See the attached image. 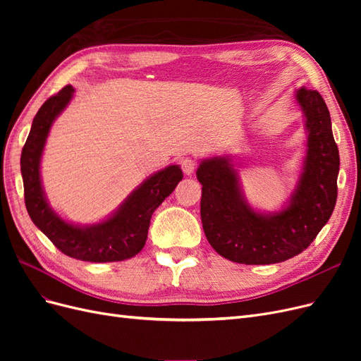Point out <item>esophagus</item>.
I'll use <instances>...</instances> for the list:
<instances>
[{
  "instance_id": "1",
  "label": "esophagus",
  "mask_w": 361,
  "mask_h": 361,
  "mask_svg": "<svg viewBox=\"0 0 361 361\" xmlns=\"http://www.w3.org/2000/svg\"><path fill=\"white\" fill-rule=\"evenodd\" d=\"M180 167H182L185 174H191V173H194L195 167H197V162H195V159H192L190 157L188 158H183L180 161Z\"/></svg>"
}]
</instances>
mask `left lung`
<instances>
[{"label": "left lung", "instance_id": "left-lung-1", "mask_svg": "<svg viewBox=\"0 0 361 361\" xmlns=\"http://www.w3.org/2000/svg\"><path fill=\"white\" fill-rule=\"evenodd\" d=\"M307 134L300 178L286 204L259 212L247 202L231 155L206 158L195 171L202 183L200 215L218 255L245 265L285 262L307 248L330 220L337 199L338 149L330 111L316 90H295Z\"/></svg>", "mask_w": 361, "mask_h": 361}]
</instances>
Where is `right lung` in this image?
Instances as JSON below:
<instances>
[{
  "instance_id": "1",
  "label": "right lung",
  "mask_w": 361,
  "mask_h": 361,
  "mask_svg": "<svg viewBox=\"0 0 361 361\" xmlns=\"http://www.w3.org/2000/svg\"><path fill=\"white\" fill-rule=\"evenodd\" d=\"M66 85L40 106L32 118L20 155V173L28 215L61 253L84 262H118L138 255L145 247L152 214L176 188L183 174L179 166H169L149 176L130 192L105 220L94 224L69 223L52 209L43 191L40 161L49 129L73 97Z\"/></svg>"
}]
</instances>
